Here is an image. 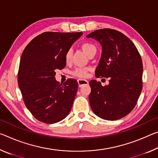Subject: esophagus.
Segmentation results:
<instances>
[{"label": "esophagus", "mask_w": 158, "mask_h": 158, "mask_svg": "<svg viewBox=\"0 0 158 158\" xmlns=\"http://www.w3.org/2000/svg\"><path fill=\"white\" fill-rule=\"evenodd\" d=\"M78 81V84L79 87H81L82 86H84V85H88L89 84V81L86 79H79L77 80Z\"/></svg>", "instance_id": "obj_1"}]
</instances>
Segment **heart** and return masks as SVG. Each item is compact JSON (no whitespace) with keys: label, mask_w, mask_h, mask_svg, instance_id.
I'll return each mask as SVG.
<instances>
[{"label":"heart","mask_w":158,"mask_h":158,"mask_svg":"<svg viewBox=\"0 0 158 158\" xmlns=\"http://www.w3.org/2000/svg\"><path fill=\"white\" fill-rule=\"evenodd\" d=\"M82 48H83L85 52L89 56H91V55L96 53L97 49L96 46L91 43H89V42H87V43H85L82 45ZM72 55H73V50H72V48H69L67 50L65 54V61L67 62H71ZM88 70L89 69L86 68V67H79V68L75 69L72 72V74L76 77L84 78V77H86L87 74H88Z\"/></svg>","instance_id":"1"}]
</instances>
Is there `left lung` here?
Wrapping results in <instances>:
<instances>
[{
	"label": "left lung",
	"instance_id": "1",
	"mask_svg": "<svg viewBox=\"0 0 158 158\" xmlns=\"http://www.w3.org/2000/svg\"><path fill=\"white\" fill-rule=\"evenodd\" d=\"M86 37L95 39L102 46L95 75L110 78L105 86L96 80L90 81V106L102 119H121L134 108L142 91L141 57L133 42L117 30L98 29Z\"/></svg>",
	"mask_w": 158,
	"mask_h": 158
}]
</instances>
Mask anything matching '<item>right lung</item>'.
Wrapping results in <instances>:
<instances>
[{
    "label": "right lung",
    "instance_id": "add662e5",
    "mask_svg": "<svg viewBox=\"0 0 158 158\" xmlns=\"http://www.w3.org/2000/svg\"><path fill=\"white\" fill-rule=\"evenodd\" d=\"M81 35L82 32H44L32 39L22 52L18 86L25 106L40 122L56 123L71 110L78 83L69 79L60 84L55 76L56 69L65 67L66 52Z\"/></svg>",
    "mask_w": 158,
    "mask_h": 158
}]
</instances>
